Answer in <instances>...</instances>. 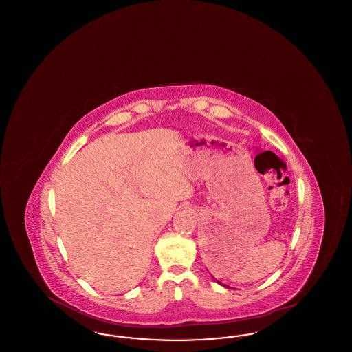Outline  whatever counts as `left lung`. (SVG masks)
Returning <instances> with one entry per match:
<instances>
[{"mask_svg": "<svg viewBox=\"0 0 352 352\" xmlns=\"http://www.w3.org/2000/svg\"><path fill=\"white\" fill-rule=\"evenodd\" d=\"M211 277H212V278H214V280H215V281H217V283H218L219 285H221V286H224V287H230L228 285L223 284V283H220V281H218V280H217V278H215L214 276H211Z\"/></svg>", "mask_w": 352, "mask_h": 352, "instance_id": "left-lung-1", "label": "left lung"}]
</instances>
